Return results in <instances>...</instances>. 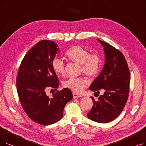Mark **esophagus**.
Here are the masks:
<instances>
[{
	"instance_id": "1",
	"label": "esophagus",
	"mask_w": 146,
	"mask_h": 146,
	"mask_svg": "<svg viewBox=\"0 0 146 146\" xmlns=\"http://www.w3.org/2000/svg\"><path fill=\"white\" fill-rule=\"evenodd\" d=\"M73 98H80L82 97L81 95H79L77 93H75V92H73Z\"/></svg>"
}]
</instances>
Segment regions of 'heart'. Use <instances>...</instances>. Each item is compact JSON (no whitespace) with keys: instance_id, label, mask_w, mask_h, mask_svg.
Wrapping results in <instances>:
<instances>
[{"instance_id":"obj_1","label":"heart","mask_w":146,"mask_h":146,"mask_svg":"<svg viewBox=\"0 0 146 146\" xmlns=\"http://www.w3.org/2000/svg\"><path fill=\"white\" fill-rule=\"evenodd\" d=\"M66 56L73 62L80 64V72L90 78H94L100 71L101 59L97 53H90L89 51L81 45H74L66 52ZM52 67L57 74H65V66L63 60L55 58L52 61ZM89 82L83 77L70 78L63 82L65 88L70 89L76 92H79L87 87Z\"/></svg>"}]
</instances>
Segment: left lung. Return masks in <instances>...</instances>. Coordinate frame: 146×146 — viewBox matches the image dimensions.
Returning <instances> with one entry per match:
<instances>
[{
	"mask_svg": "<svg viewBox=\"0 0 146 146\" xmlns=\"http://www.w3.org/2000/svg\"><path fill=\"white\" fill-rule=\"evenodd\" d=\"M104 47L105 64L99 76L89 86V89L103 95L95 101L87 114L88 117L99 123H107L117 118L127 103L130 82V73L126 60L122 52L108 43L97 39Z\"/></svg>",
	"mask_w": 146,
	"mask_h": 146,
	"instance_id": "left-lung-1",
	"label": "left lung"
}]
</instances>
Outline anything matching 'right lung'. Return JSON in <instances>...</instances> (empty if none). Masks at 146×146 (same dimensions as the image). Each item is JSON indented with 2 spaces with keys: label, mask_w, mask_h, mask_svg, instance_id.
<instances>
[{
  "label": "right lung",
  "mask_w": 146,
  "mask_h": 146,
  "mask_svg": "<svg viewBox=\"0 0 146 146\" xmlns=\"http://www.w3.org/2000/svg\"><path fill=\"white\" fill-rule=\"evenodd\" d=\"M58 50L52 41L42 40L31 48L23 58L17 78V88L21 104L28 117L42 125H48L63 117L66 104L73 94L64 88L49 97L48 88L56 89L59 82L52 67V61Z\"/></svg>",
  "instance_id": "obj_1"
}]
</instances>
